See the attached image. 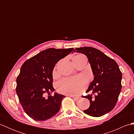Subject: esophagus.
Segmentation results:
<instances>
[{
    "instance_id": "esophagus-1",
    "label": "esophagus",
    "mask_w": 134,
    "mask_h": 134,
    "mask_svg": "<svg viewBox=\"0 0 134 134\" xmlns=\"http://www.w3.org/2000/svg\"><path fill=\"white\" fill-rule=\"evenodd\" d=\"M69 97H72L73 99H74L75 101H78L79 99V97H75V96H71V95H69Z\"/></svg>"
}]
</instances>
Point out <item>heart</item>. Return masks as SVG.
<instances>
[{"mask_svg": "<svg viewBox=\"0 0 134 134\" xmlns=\"http://www.w3.org/2000/svg\"><path fill=\"white\" fill-rule=\"evenodd\" d=\"M77 59H81L85 57L83 55H78L74 57ZM55 75V72H53ZM87 82L81 77L64 78L60 80L56 85L58 92L67 95L76 96L82 92L86 86Z\"/></svg>", "mask_w": 134, "mask_h": 134, "instance_id": "1", "label": "heart"}]
</instances>
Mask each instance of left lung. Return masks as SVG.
<instances>
[{"label": "left lung", "instance_id": "1", "mask_svg": "<svg viewBox=\"0 0 134 134\" xmlns=\"http://www.w3.org/2000/svg\"><path fill=\"white\" fill-rule=\"evenodd\" d=\"M85 54L94 75L85 96L89 99L90 107L83 112L93 117H100L112 110L117 103L121 89L122 74L114 60L93 47L76 48L74 52ZM94 94V98L92 94Z\"/></svg>", "mask_w": 134, "mask_h": 134}]
</instances>
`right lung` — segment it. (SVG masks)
Listing matches in <instances>:
<instances>
[{"mask_svg":"<svg viewBox=\"0 0 134 134\" xmlns=\"http://www.w3.org/2000/svg\"><path fill=\"white\" fill-rule=\"evenodd\" d=\"M74 48H48L27 59L16 78V92L25 113L33 120L44 121L58 113L63 95L54 92L52 71L55 64ZM48 97L45 98L44 94Z\"/></svg>","mask_w":134,"mask_h":134,"instance_id":"obj_1","label":"right lung"}]
</instances>
